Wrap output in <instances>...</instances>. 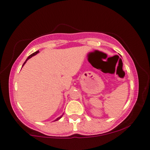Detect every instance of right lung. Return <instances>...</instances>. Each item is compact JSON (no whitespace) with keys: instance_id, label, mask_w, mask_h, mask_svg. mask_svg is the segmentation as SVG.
<instances>
[{"instance_id":"obj_1","label":"right lung","mask_w":150,"mask_h":150,"mask_svg":"<svg viewBox=\"0 0 150 150\" xmlns=\"http://www.w3.org/2000/svg\"><path fill=\"white\" fill-rule=\"evenodd\" d=\"M38 52H39V50H38V51H36V52H33V54H31V55H30V56H29V57H28V59H26V61H25V62H24V63H23V66L24 65V64H25V62H27V61H28V59H30V58H32V57H33V56H34V55H35V54H38ZM62 117V115L61 116V117H59V118H57V119H56L55 120H54V121H57V120H59V119H60V118H61Z\"/></svg>"}]
</instances>
